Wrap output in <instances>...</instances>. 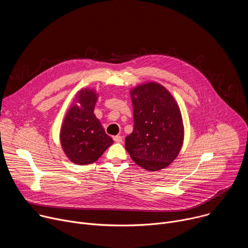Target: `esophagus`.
<instances>
[{
    "label": "esophagus",
    "mask_w": 248,
    "mask_h": 248,
    "mask_svg": "<svg viewBox=\"0 0 248 248\" xmlns=\"http://www.w3.org/2000/svg\"><path fill=\"white\" fill-rule=\"evenodd\" d=\"M113 139H114L115 142H117V143H121L123 141V138H122L121 135H116V136L113 137Z\"/></svg>",
    "instance_id": "esophagus-1"
}]
</instances>
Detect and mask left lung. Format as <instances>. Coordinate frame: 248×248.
I'll return each instance as SVG.
<instances>
[{"mask_svg":"<svg viewBox=\"0 0 248 248\" xmlns=\"http://www.w3.org/2000/svg\"><path fill=\"white\" fill-rule=\"evenodd\" d=\"M133 131L125 137V149L139 167L150 171L167 168L184 144L185 126L178 103L170 92L154 81L130 90Z\"/></svg>","mask_w":248,"mask_h":248,"instance_id":"left-lung-1","label":"left lung"}]
</instances>
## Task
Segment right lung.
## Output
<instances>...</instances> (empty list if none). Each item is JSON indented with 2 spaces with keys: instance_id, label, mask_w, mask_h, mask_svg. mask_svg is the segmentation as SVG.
Listing matches in <instances>:
<instances>
[{
  "instance_id": "obj_1",
  "label": "right lung",
  "mask_w": 248,
  "mask_h": 248,
  "mask_svg": "<svg viewBox=\"0 0 248 248\" xmlns=\"http://www.w3.org/2000/svg\"><path fill=\"white\" fill-rule=\"evenodd\" d=\"M98 97L95 89L79 90L62 124V148L68 160L76 165L85 166L96 162L114 143L94 114Z\"/></svg>"
}]
</instances>
